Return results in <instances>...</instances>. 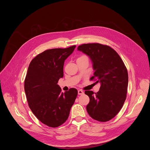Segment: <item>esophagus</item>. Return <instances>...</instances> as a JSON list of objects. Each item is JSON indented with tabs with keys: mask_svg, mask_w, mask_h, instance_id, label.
<instances>
[{
	"mask_svg": "<svg viewBox=\"0 0 150 150\" xmlns=\"http://www.w3.org/2000/svg\"><path fill=\"white\" fill-rule=\"evenodd\" d=\"M78 94L79 95H82V94H83V91H82V90H79L78 91Z\"/></svg>",
	"mask_w": 150,
	"mask_h": 150,
	"instance_id": "1",
	"label": "esophagus"
}]
</instances>
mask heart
<instances>
[{"mask_svg":"<svg viewBox=\"0 0 150 150\" xmlns=\"http://www.w3.org/2000/svg\"><path fill=\"white\" fill-rule=\"evenodd\" d=\"M85 56H80L79 57H85Z\"/></svg>","mask_w":150,"mask_h":150,"instance_id":"heart-1","label":"heart"}]
</instances>
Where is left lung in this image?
<instances>
[{"label":"left lung","instance_id":"left-lung-1","mask_svg":"<svg viewBox=\"0 0 150 150\" xmlns=\"http://www.w3.org/2000/svg\"><path fill=\"white\" fill-rule=\"evenodd\" d=\"M78 50L88 55L93 62L94 76L101 86L97 93L85 91L90 98L86 108L89 115L99 122L111 120L121 110L126 98L128 74L118 53L112 47L99 43L79 46Z\"/></svg>","mask_w":150,"mask_h":150}]
</instances>
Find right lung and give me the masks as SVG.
<instances>
[{"label": "right lung", "mask_w": 150, "mask_h": 150, "mask_svg": "<svg viewBox=\"0 0 150 150\" xmlns=\"http://www.w3.org/2000/svg\"><path fill=\"white\" fill-rule=\"evenodd\" d=\"M75 47L45 50L31 60L28 68L24 90L28 105L36 117L50 127L66 122L78 95L74 88L62 93L57 84L63 76L64 62Z\"/></svg>", "instance_id": "add662e5"}]
</instances>
